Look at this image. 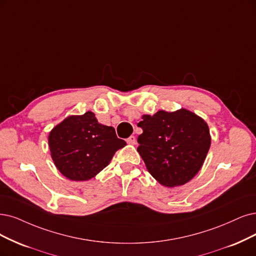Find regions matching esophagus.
<instances>
[{
  "label": "esophagus",
  "instance_id": "obj_1",
  "mask_svg": "<svg viewBox=\"0 0 256 256\" xmlns=\"http://www.w3.org/2000/svg\"><path fill=\"white\" fill-rule=\"evenodd\" d=\"M126 142L128 144H136V137L135 136H130L126 139Z\"/></svg>",
  "mask_w": 256,
  "mask_h": 256
}]
</instances>
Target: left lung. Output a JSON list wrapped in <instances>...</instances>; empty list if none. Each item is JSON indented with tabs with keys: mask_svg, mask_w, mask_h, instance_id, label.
<instances>
[{
	"mask_svg": "<svg viewBox=\"0 0 256 256\" xmlns=\"http://www.w3.org/2000/svg\"><path fill=\"white\" fill-rule=\"evenodd\" d=\"M138 126L137 148L150 174L164 186H182L202 168L211 146L206 122L195 112L180 108L144 115Z\"/></svg>",
	"mask_w": 256,
	"mask_h": 256,
	"instance_id": "left-lung-1",
	"label": "left lung"
}]
</instances>
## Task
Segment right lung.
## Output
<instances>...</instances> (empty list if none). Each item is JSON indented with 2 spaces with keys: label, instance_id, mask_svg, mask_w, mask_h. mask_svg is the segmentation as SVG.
<instances>
[{
  "label": "right lung",
  "instance_id": "1",
  "mask_svg": "<svg viewBox=\"0 0 256 256\" xmlns=\"http://www.w3.org/2000/svg\"><path fill=\"white\" fill-rule=\"evenodd\" d=\"M56 168L74 182L90 180L108 166L114 154L126 146L112 126L98 122L92 112L72 115L56 124L48 135Z\"/></svg>",
  "mask_w": 256,
  "mask_h": 256
}]
</instances>
